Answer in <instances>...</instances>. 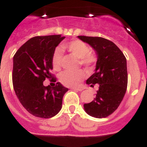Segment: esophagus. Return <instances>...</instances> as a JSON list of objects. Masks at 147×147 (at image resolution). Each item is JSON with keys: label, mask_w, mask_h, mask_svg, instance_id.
Returning <instances> with one entry per match:
<instances>
[{"label": "esophagus", "mask_w": 147, "mask_h": 147, "mask_svg": "<svg viewBox=\"0 0 147 147\" xmlns=\"http://www.w3.org/2000/svg\"><path fill=\"white\" fill-rule=\"evenodd\" d=\"M72 89H73V90H75V91H78V92L82 91L83 90L82 88H73Z\"/></svg>", "instance_id": "esophagus-1"}]
</instances>
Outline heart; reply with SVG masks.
Wrapping results in <instances>:
<instances>
[{"mask_svg":"<svg viewBox=\"0 0 147 147\" xmlns=\"http://www.w3.org/2000/svg\"><path fill=\"white\" fill-rule=\"evenodd\" d=\"M62 49L69 52L72 55L80 59L81 65L89 68L96 61L95 55L90 52L89 46L80 40H74L62 44ZM63 53L61 49L58 48L53 52L52 64L53 69L59 70L61 67ZM85 78V72L82 70L76 72L65 71L60 75L59 80L63 86L68 87H75L79 86Z\"/></svg>","mask_w":147,"mask_h":147,"instance_id":"heart-1","label":"heart"}]
</instances>
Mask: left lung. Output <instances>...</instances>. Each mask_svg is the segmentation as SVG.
I'll list each match as a JSON object with an SVG mask.
<instances>
[{
  "instance_id": "8db88e82",
  "label": "left lung",
  "mask_w": 147,
  "mask_h": 147,
  "mask_svg": "<svg viewBox=\"0 0 147 147\" xmlns=\"http://www.w3.org/2000/svg\"><path fill=\"white\" fill-rule=\"evenodd\" d=\"M88 43L97 55L95 73L86 80L93 86L98 84L96 97L90 103L84 104L89 115L97 118H107L118 109L127 92V59L113 42L100 37L78 36Z\"/></svg>"
}]
</instances>
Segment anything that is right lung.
Masks as SVG:
<instances>
[{"label": "right lung", "instance_id": "add662e5", "mask_svg": "<svg viewBox=\"0 0 147 147\" xmlns=\"http://www.w3.org/2000/svg\"><path fill=\"white\" fill-rule=\"evenodd\" d=\"M64 38L61 35L34 37L14 56V90L23 107L35 117L52 118L62 108L63 97L68 89L60 82L54 86H45L43 83L52 78V55ZM52 80L55 82V79Z\"/></svg>", "mask_w": 147, "mask_h": 147}]
</instances>
